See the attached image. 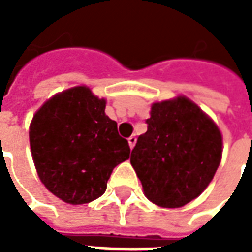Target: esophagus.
<instances>
[{"instance_id": "obj_1", "label": "esophagus", "mask_w": 252, "mask_h": 252, "mask_svg": "<svg viewBox=\"0 0 252 252\" xmlns=\"http://www.w3.org/2000/svg\"><path fill=\"white\" fill-rule=\"evenodd\" d=\"M128 144H129V147L131 148L135 147V144H136V136H135V135H132V136L128 139Z\"/></svg>"}]
</instances>
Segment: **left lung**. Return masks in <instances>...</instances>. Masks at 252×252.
<instances>
[{
    "mask_svg": "<svg viewBox=\"0 0 252 252\" xmlns=\"http://www.w3.org/2000/svg\"><path fill=\"white\" fill-rule=\"evenodd\" d=\"M147 132L137 137L131 164L144 195L180 208L205 190L221 160L222 137L212 119L186 97L151 106Z\"/></svg>",
    "mask_w": 252,
    "mask_h": 252,
    "instance_id": "8db88e82",
    "label": "left lung"
}]
</instances>
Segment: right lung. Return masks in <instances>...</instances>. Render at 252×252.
<instances>
[{"label": "right lung", "instance_id": "right-lung-1", "mask_svg": "<svg viewBox=\"0 0 252 252\" xmlns=\"http://www.w3.org/2000/svg\"><path fill=\"white\" fill-rule=\"evenodd\" d=\"M105 99L75 86L46 101L31 121L30 144L39 178L58 198L81 205L98 198L131 148L105 115Z\"/></svg>", "mask_w": 252, "mask_h": 252}]
</instances>
